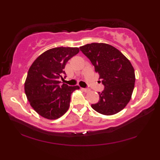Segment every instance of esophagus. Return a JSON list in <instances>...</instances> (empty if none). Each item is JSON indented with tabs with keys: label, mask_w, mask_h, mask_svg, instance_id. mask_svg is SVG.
Wrapping results in <instances>:
<instances>
[{
	"label": "esophagus",
	"mask_w": 160,
	"mask_h": 160,
	"mask_svg": "<svg viewBox=\"0 0 160 160\" xmlns=\"http://www.w3.org/2000/svg\"><path fill=\"white\" fill-rule=\"evenodd\" d=\"M82 90H83L85 92H88L90 91V89H88V88H82Z\"/></svg>",
	"instance_id": "34e87169"
}]
</instances>
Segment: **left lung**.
Masks as SVG:
<instances>
[{
	"label": "left lung",
	"instance_id": "1",
	"mask_svg": "<svg viewBox=\"0 0 160 160\" xmlns=\"http://www.w3.org/2000/svg\"><path fill=\"white\" fill-rule=\"evenodd\" d=\"M80 49L90 59L104 86L99 92V102L91 107L107 116L121 112L131 100L135 86V71L131 62L117 48L104 43H92Z\"/></svg>",
	"mask_w": 160,
	"mask_h": 160
}]
</instances>
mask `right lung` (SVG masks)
<instances>
[{"label": "right lung", "instance_id": "add662e5", "mask_svg": "<svg viewBox=\"0 0 160 160\" xmlns=\"http://www.w3.org/2000/svg\"><path fill=\"white\" fill-rule=\"evenodd\" d=\"M79 51L77 47L51 48L41 54L29 68L25 92L32 107L42 117L57 119L68 109L70 95L80 87L65 83L60 86L59 79L63 80L66 63Z\"/></svg>", "mask_w": 160, "mask_h": 160}]
</instances>
